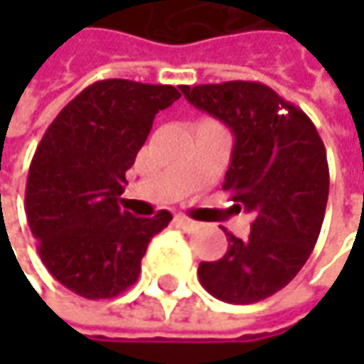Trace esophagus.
Returning a JSON list of instances; mask_svg holds the SVG:
<instances>
[{"mask_svg": "<svg viewBox=\"0 0 364 364\" xmlns=\"http://www.w3.org/2000/svg\"><path fill=\"white\" fill-rule=\"evenodd\" d=\"M175 223H177V228H181L183 232H196V230L200 228L198 221H193V219H189V217H185V215H177V217H175Z\"/></svg>", "mask_w": 364, "mask_h": 364, "instance_id": "esophagus-1", "label": "esophagus"}]
</instances>
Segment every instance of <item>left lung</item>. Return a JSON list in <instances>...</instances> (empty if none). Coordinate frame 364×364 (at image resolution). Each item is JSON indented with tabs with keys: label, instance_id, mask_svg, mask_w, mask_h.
Segmentation results:
<instances>
[{
	"label": "left lung",
	"instance_id": "1",
	"mask_svg": "<svg viewBox=\"0 0 364 364\" xmlns=\"http://www.w3.org/2000/svg\"><path fill=\"white\" fill-rule=\"evenodd\" d=\"M200 111L236 136L223 189L253 215L249 238L230 240L219 261H202V287L228 304H255L284 289L312 253L328 198V164L312 119L269 86L223 82L181 86Z\"/></svg>",
	"mask_w": 364,
	"mask_h": 364
}]
</instances>
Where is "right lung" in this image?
<instances>
[{
	"mask_svg": "<svg viewBox=\"0 0 364 364\" xmlns=\"http://www.w3.org/2000/svg\"><path fill=\"white\" fill-rule=\"evenodd\" d=\"M181 92L130 80H101L67 103L29 166L25 213L48 272L86 299H111L136 282L149 240L173 215L132 217L119 206L154 117Z\"/></svg>",
	"mask_w": 364,
	"mask_h": 364,
	"instance_id": "obj_1",
	"label": "right lung"
}]
</instances>
